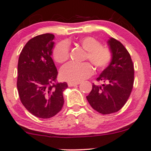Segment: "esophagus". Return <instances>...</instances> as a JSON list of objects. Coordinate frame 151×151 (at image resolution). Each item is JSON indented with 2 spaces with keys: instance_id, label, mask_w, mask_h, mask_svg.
<instances>
[{
  "instance_id": "obj_1",
  "label": "esophagus",
  "mask_w": 151,
  "mask_h": 151,
  "mask_svg": "<svg viewBox=\"0 0 151 151\" xmlns=\"http://www.w3.org/2000/svg\"><path fill=\"white\" fill-rule=\"evenodd\" d=\"M80 84V83H68V85L69 87H72V86H75V85H77Z\"/></svg>"
}]
</instances>
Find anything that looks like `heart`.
<instances>
[{
  "mask_svg": "<svg viewBox=\"0 0 151 151\" xmlns=\"http://www.w3.org/2000/svg\"><path fill=\"white\" fill-rule=\"evenodd\" d=\"M78 44L86 51L85 60L93 65L96 69L106 68L112 58L111 49L100 42L93 36H85L78 41ZM53 58L58 63H62L69 58V47L66 42H60L53 50ZM93 68L88 62L76 63L70 62L61 68L60 75L62 80L70 83H79L92 74Z\"/></svg>",
  "mask_w": 151,
  "mask_h": 151,
  "instance_id": "heart-1",
  "label": "heart"
}]
</instances>
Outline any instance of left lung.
I'll return each mask as SVG.
<instances>
[{"mask_svg": "<svg viewBox=\"0 0 151 151\" xmlns=\"http://www.w3.org/2000/svg\"><path fill=\"white\" fill-rule=\"evenodd\" d=\"M107 43L112 50V60L96 79L105 83L93 84L86 96L93 109L103 115L118 112L124 106L132 93L134 78L133 62L127 50L114 38Z\"/></svg>", "mask_w": 151, "mask_h": 151, "instance_id": "obj_1", "label": "left lung"}]
</instances>
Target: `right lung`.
<instances>
[{
	"label": "right lung",
	"mask_w": 151,
	"mask_h": 151,
	"mask_svg": "<svg viewBox=\"0 0 151 151\" xmlns=\"http://www.w3.org/2000/svg\"><path fill=\"white\" fill-rule=\"evenodd\" d=\"M55 36L39 35L30 39L20 52L17 87L22 104L32 115L50 118L61 110L66 83H57L58 70L51 55Z\"/></svg>",
	"instance_id": "add662e5"
}]
</instances>
